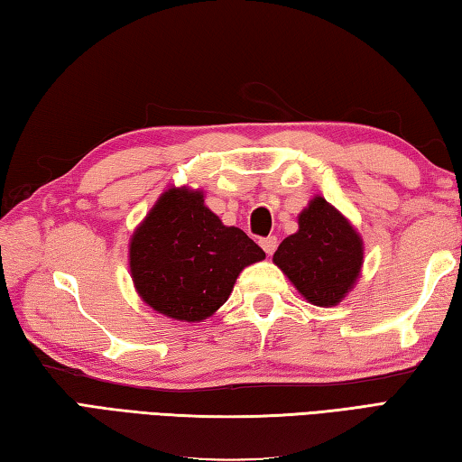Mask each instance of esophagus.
Instances as JSON below:
<instances>
[{
    "instance_id": "34e87169",
    "label": "esophagus",
    "mask_w": 462,
    "mask_h": 462,
    "mask_svg": "<svg viewBox=\"0 0 462 462\" xmlns=\"http://www.w3.org/2000/svg\"><path fill=\"white\" fill-rule=\"evenodd\" d=\"M259 243H261V247H263V251H265L267 255H272L273 251L277 249V237H275V235H269V237H263Z\"/></svg>"
}]
</instances>
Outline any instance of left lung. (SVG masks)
Listing matches in <instances>:
<instances>
[{
    "label": "left lung",
    "mask_w": 462,
    "mask_h": 462,
    "mask_svg": "<svg viewBox=\"0 0 462 462\" xmlns=\"http://www.w3.org/2000/svg\"><path fill=\"white\" fill-rule=\"evenodd\" d=\"M362 239L326 199L316 197L300 215V231L277 247L273 261L316 306H336L362 267Z\"/></svg>",
    "instance_id": "8db88e82"
}]
</instances>
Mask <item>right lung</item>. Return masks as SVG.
<instances>
[{"instance_id": "right-lung-1", "label": "right lung", "mask_w": 462, "mask_h": 462, "mask_svg": "<svg viewBox=\"0 0 462 462\" xmlns=\"http://www.w3.org/2000/svg\"><path fill=\"white\" fill-rule=\"evenodd\" d=\"M203 193L169 189L130 241L141 298L164 316L199 321L219 310L243 267L265 257L254 239L225 227Z\"/></svg>"}]
</instances>
